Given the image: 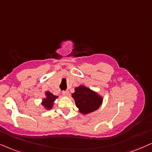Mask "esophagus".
<instances>
[{
  "instance_id": "1",
  "label": "esophagus",
  "mask_w": 152,
  "mask_h": 152,
  "mask_svg": "<svg viewBox=\"0 0 152 152\" xmlns=\"http://www.w3.org/2000/svg\"><path fill=\"white\" fill-rule=\"evenodd\" d=\"M62 94L65 96H69V91H62Z\"/></svg>"
}]
</instances>
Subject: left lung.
<instances>
[{"label": "left lung", "mask_w": 152, "mask_h": 152, "mask_svg": "<svg viewBox=\"0 0 152 152\" xmlns=\"http://www.w3.org/2000/svg\"><path fill=\"white\" fill-rule=\"evenodd\" d=\"M72 97L79 112L83 114H88L98 110L103 102V98L98 94L84 86L76 88Z\"/></svg>", "instance_id": "obj_1"}]
</instances>
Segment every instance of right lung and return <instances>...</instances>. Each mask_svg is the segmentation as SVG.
<instances>
[{"label":"right lung","instance_id":"1","mask_svg":"<svg viewBox=\"0 0 152 152\" xmlns=\"http://www.w3.org/2000/svg\"><path fill=\"white\" fill-rule=\"evenodd\" d=\"M58 96H54L52 93L49 92L47 91L46 92V98L43 99L42 101V105L45 108H47V110L51 109L52 107L53 104H54V100H55L56 98H57Z\"/></svg>","mask_w":152,"mask_h":152}]
</instances>
